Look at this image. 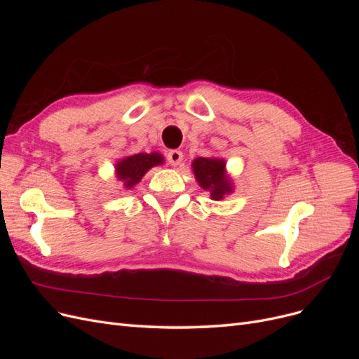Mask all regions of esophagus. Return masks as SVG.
<instances>
[{"label": "esophagus", "mask_w": 359, "mask_h": 359, "mask_svg": "<svg viewBox=\"0 0 359 359\" xmlns=\"http://www.w3.org/2000/svg\"><path fill=\"white\" fill-rule=\"evenodd\" d=\"M182 161V153L178 149H172L168 153V163L170 166H178Z\"/></svg>", "instance_id": "34e87169"}]
</instances>
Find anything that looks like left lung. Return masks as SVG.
<instances>
[{
  "instance_id": "8db88e82",
  "label": "left lung",
  "mask_w": 359,
  "mask_h": 359,
  "mask_svg": "<svg viewBox=\"0 0 359 359\" xmlns=\"http://www.w3.org/2000/svg\"><path fill=\"white\" fill-rule=\"evenodd\" d=\"M191 170L199 186L210 191L212 201H223L233 193V181L226 170L224 158L198 157L191 161Z\"/></svg>"
}]
</instances>
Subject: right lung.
<instances>
[{
	"label": "right lung",
	"mask_w": 359,
	"mask_h": 359,
	"mask_svg": "<svg viewBox=\"0 0 359 359\" xmlns=\"http://www.w3.org/2000/svg\"><path fill=\"white\" fill-rule=\"evenodd\" d=\"M165 163L160 153H139L119 158L115 163V178L124 190H132L145 177V173L154 166Z\"/></svg>",
	"instance_id": "right-lung-1"
}]
</instances>
